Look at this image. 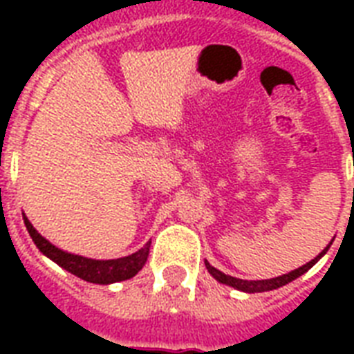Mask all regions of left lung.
<instances>
[{"label":"left lung","mask_w":354,"mask_h":354,"mask_svg":"<svg viewBox=\"0 0 354 354\" xmlns=\"http://www.w3.org/2000/svg\"><path fill=\"white\" fill-rule=\"evenodd\" d=\"M330 244H333V242H329V246L325 248L322 253H318V255H316L313 261H308L307 264H303V266H299V268L292 270V272H288V274L279 275V277H272V279H257V281L236 279V277L226 275L224 272H221V270H216L215 266H211L207 261H205V268H207V272H209V274L213 275L216 281H218V283H222V285H227V286H233V288H236V290L248 292V294H255V292H268V290H275V288H279V286L288 285L290 281L297 279L299 275H303L305 272H308V270L313 268L314 264L318 263L319 259L324 257L325 253H327V250L330 248Z\"/></svg>","instance_id":"1"}]
</instances>
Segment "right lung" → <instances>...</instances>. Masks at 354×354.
Instances as JSON below:
<instances>
[{
  "instance_id": "1",
  "label": "right lung",
  "mask_w": 354,
  "mask_h": 354,
  "mask_svg": "<svg viewBox=\"0 0 354 354\" xmlns=\"http://www.w3.org/2000/svg\"><path fill=\"white\" fill-rule=\"evenodd\" d=\"M24 222L27 226L30 239L36 244V248L40 250L46 257H49L53 263H57L60 268L68 270L69 274L77 275L80 279L88 281V283H95V285H112V283H119V281H127L130 277L138 274L139 270L143 268L149 257L150 241L145 244L141 250H138L132 255L119 259H108V261H99V259H88L82 255H75V253H68L57 248L55 244L47 241L46 236H41L36 232L29 218L24 215Z\"/></svg>"
}]
</instances>
